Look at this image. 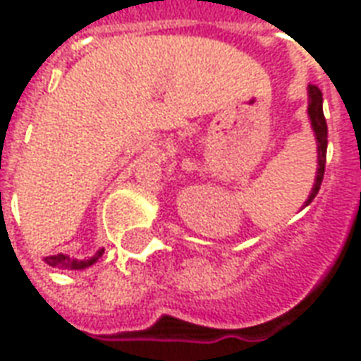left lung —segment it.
<instances>
[{"label": "left lung", "mask_w": 361, "mask_h": 361, "mask_svg": "<svg viewBox=\"0 0 361 361\" xmlns=\"http://www.w3.org/2000/svg\"><path fill=\"white\" fill-rule=\"evenodd\" d=\"M307 114H310L311 127H313L315 137H317L319 168L317 178H315V185L311 189L310 199L305 201V207L315 199V195L319 193V188H321V181H323V173H325L326 162V137H329V131H326V119L325 114H323V92H321L319 87H315V85H310V106H307Z\"/></svg>", "instance_id": "left-lung-1"}]
</instances>
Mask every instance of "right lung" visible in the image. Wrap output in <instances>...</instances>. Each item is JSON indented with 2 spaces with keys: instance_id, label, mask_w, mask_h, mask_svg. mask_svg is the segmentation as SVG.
Returning a JSON list of instances; mask_svg holds the SVG:
<instances>
[{
  "instance_id": "add662e5",
  "label": "right lung",
  "mask_w": 361,
  "mask_h": 361,
  "mask_svg": "<svg viewBox=\"0 0 361 361\" xmlns=\"http://www.w3.org/2000/svg\"><path fill=\"white\" fill-rule=\"evenodd\" d=\"M104 250H100L96 253L94 257L87 259V261H77V259H69L63 253H58V255H50V257H46L44 261L48 263L50 267H58V269H71V271H81V269H87L92 263H96L98 259L102 257Z\"/></svg>"
}]
</instances>
